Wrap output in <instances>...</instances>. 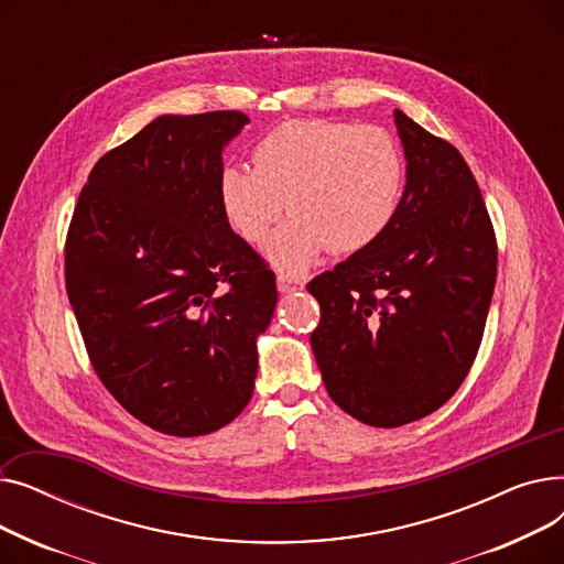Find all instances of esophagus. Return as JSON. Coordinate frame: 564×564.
<instances>
[{"label":"esophagus","mask_w":564,"mask_h":564,"mask_svg":"<svg viewBox=\"0 0 564 564\" xmlns=\"http://www.w3.org/2000/svg\"><path fill=\"white\" fill-rule=\"evenodd\" d=\"M304 283L300 279H292V276H285V274H279L276 276V288L281 294H290V292H297Z\"/></svg>","instance_id":"34e87169"}]
</instances>
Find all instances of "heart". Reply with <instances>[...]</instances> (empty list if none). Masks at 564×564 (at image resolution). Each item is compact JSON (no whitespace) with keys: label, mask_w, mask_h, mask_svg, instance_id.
<instances>
[{"label":"heart","mask_w":564,"mask_h":564,"mask_svg":"<svg viewBox=\"0 0 564 564\" xmlns=\"http://www.w3.org/2000/svg\"><path fill=\"white\" fill-rule=\"evenodd\" d=\"M253 169L226 166L219 205L228 226L262 245L288 203L292 219L264 258L297 276L324 253H359L387 232L400 210L404 158L381 128L324 118L285 121L260 137Z\"/></svg>","instance_id":"1"}]
</instances>
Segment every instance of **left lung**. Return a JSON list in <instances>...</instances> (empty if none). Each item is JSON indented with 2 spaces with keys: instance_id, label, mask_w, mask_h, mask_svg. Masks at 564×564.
<instances>
[{
  "instance_id": "8db88e82",
  "label": "left lung",
  "mask_w": 564,
  "mask_h": 564,
  "mask_svg": "<svg viewBox=\"0 0 564 564\" xmlns=\"http://www.w3.org/2000/svg\"><path fill=\"white\" fill-rule=\"evenodd\" d=\"M406 183L379 240L308 283L313 354L332 400L372 427L448 402L476 359L496 283V237L455 145L395 109Z\"/></svg>"
}]
</instances>
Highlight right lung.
<instances>
[{
    "label": "right lung",
    "mask_w": 564,
    "mask_h": 564,
    "mask_svg": "<svg viewBox=\"0 0 564 564\" xmlns=\"http://www.w3.org/2000/svg\"><path fill=\"white\" fill-rule=\"evenodd\" d=\"M242 111L158 116L98 160L66 240V290L91 364L137 421L171 436L240 416L274 272L219 205Z\"/></svg>",
    "instance_id": "obj_1"
}]
</instances>
